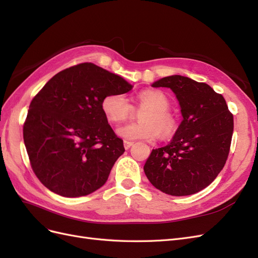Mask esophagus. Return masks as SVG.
Listing matches in <instances>:
<instances>
[{"instance_id": "esophagus-1", "label": "esophagus", "mask_w": 258, "mask_h": 258, "mask_svg": "<svg viewBox=\"0 0 258 258\" xmlns=\"http://www.w3.org/2000/svg\"><path fill=\"white\" fill-rule=\"evenodd\" d=\"M134 145V142H131V141H123V146H124V148H126V150H129V148Z\"/></svg>"}]
</instances>
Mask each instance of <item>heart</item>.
I'll list each match as a JSON object with an SVG mask.
<instances>
[{
  "instance_id": "b5f03b06",
  "label": "heart",
  "mask_w": 258,
  "mask_h": 258,
  "mask_svg": "<svg viewBox=\"0 0 258 258\" xmlns=\"http://www.w3.org/2000/svg\"><path fill=\"white\" fill-rule=\"evenodd\" d=\"M140 107L146 108L140 115V122H129L116 129V134L127 140H152L160 135L168 138L176 129L175 117L169 112L170 101L158 90H144L137 96ZM101 108L108 121H122L132 112L127 98L120 93L107 95L101 102Z\"/></svg>"
}]
</instances>
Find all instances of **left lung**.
<instances>
[{
  "label": "left lung",
  "instance_id": "8db88e82",
  "mask_svg": "<svg viewBox=\"0 0 258 258\" xmlns=\"http://www.w3.org/2000/svg\"><path fill=\"white\" fill-rule=\"evenodd\" d=\"M175 95L183 120L171 142L153 150L144 172L156 188L188 196L212 183L227 160L233 117L224 97L206 83L171 75L152 84Z\"/></svg>",
  "mask_w": 258,
  "mask_h": 258
}]
</instances>
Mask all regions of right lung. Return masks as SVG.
<instances>
[{
	"mask_svg": "<svg viewBox=\"0 0 258 258\" xmlns=\"http://www.w3.org/2000/svg\"><path fill=\"white\" fill-rule=\"evenodd\" d=\"M131 84L93 63L63 70L31 101L23 141L35 175L60 196H87L107 181L124 152L101 102Z\"/></svg>",
	"mask_w": 258,
	"mask_h": 258,
	"instance_id": "add662e5",
	"label": "right lung"
}]
</instances>
